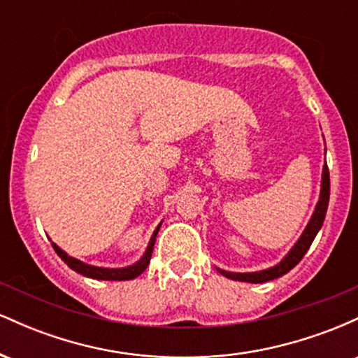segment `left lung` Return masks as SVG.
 I'll return each instance as SVG.
<instances>
[{
  "instance_id": "obj_1",
  "label": "left lung",
  "mask_w": 358,
  "mask_h": 358,
  "mask_svg": "<svg viewBox=\"0 0 358 358\" xmlns=\"http://www.w3.org/2000/svg\"><path fill=\"white\" fill-rule=\"evenodd\" d=\"M328 200H330V171H328L327 163H324L322 193H320V200L318 203H316L315 213L313 217H311L310 224L306 225L303 236L299 237V241L294 244V248L289 250V254H287V256L282 259L278 266H274V268L266 269V271H259V273L241 274V273H227V271L224 269H217V271H219L222 276L234 279V281H244V282H266V281H271V279H276L279 276H282V274L289 273V271L293 269L299 261H301L303 256L306 254V250L310 249L311 242L315 241L316 234H318L320 229H322L324 215H327Z\"/></svg>"
}]
</instances>
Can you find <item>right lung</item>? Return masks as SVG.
<instances>
[{
  "mask_svg": "<svg viewBox=\"0 0 358 358\" xmlns=\"http://www.w3.org/2000/svg\"><path fill=\"white\" fill-rule=\"evenodd\" d=\"M158 231H159V225L156 227L153 237H151L150 245H148L145 256L139 259L136 264L129 266V268H122V269H106V268H96V266L84 264V262H80L79 259H73L71 256H67V252H64V250H62L59 245L53 244V242H52V245H53V249H55V252L59 254V257L62 259V261H64L69 268L76 271V273H80V274H84V276L92 278V279H104V281H127V279L138 278L139 274H141L143 271L148 268L151 254H153L156 234H158Z\"/></svg>",
  "mask_w": 358,
  "mask_h": 358,
  "instance_id": "1",
  "label": "right lung"
}]
</instances>
